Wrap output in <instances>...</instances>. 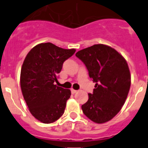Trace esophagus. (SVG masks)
<instances>
[{
  "mask_svg": "<svg viewBox=\"0 0 148 148\" xmlns=\"http://www.w3.org/2000/svg\"><path fill=\"white\" fill-rule=\"evenodd\" d=\"M78 92V90H73V89H72L71 90V92L73 94H75V93H76V92Z\"/></svg>",
  "mask_w": 148,
  "mask_h": 148,
  "instance_id": "esophagus-1",
  "label": "esophagus"
}]
</instances>
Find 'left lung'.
<instances>
[{"label": "left lung", "mask_w": 148, "mask_h": 148, "mask_svg": "<svg viewBox=\"0 0 148 148\" xmlns=\"http://www.w3.org/2000/svg\"><path fill=\"white\" fill-rule=\"evenodd\" d=\"M85 64L89 76L95 83L92 94L82 106L91 121L102 124L121 110L130 87L127 63L116 49L104 44H95L75 54Z\"/></svg>", "instance_id": "left-lung-1"}]
</instances>
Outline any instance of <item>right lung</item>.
I'll return each mask as SVG.
<instances>
[{
	"instance_id": "add662e5",
	"label": "right lung",
	"mask_w": 148,
	"mask_h": 148,
	"mask_svg": "<svg viewBox=\"0 0 148 148\" xmlns=\"http://www.w3.org/2000/svg\"><path fill=\"white\" fill-rule=\"evenodd\" d=\"M75 52L52 43L34 47L23 61L21 70V88L29 110L36 119L53 123L64 114L71 92L55 84L63 64Z\"/></svg>"
}]
</instances>
